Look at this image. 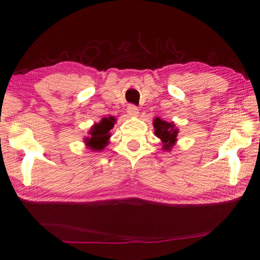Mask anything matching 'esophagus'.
<instances>
[{"label": "esophagus", "mask_w": 260, "mask_h": 260, "mask_svg": "<svg viewBox=\"0 0 260 260\" xmlns=\"http://www.w3.org/2000/svg\"><path fill=\"white\" fill-rule=\"evenodd\" d=\"M127 113H128L129 117H138L139 114V109L135 107V105L131 104L127 107Z\"/></svg>", "instance_id": "obj_1"}]
</instances>
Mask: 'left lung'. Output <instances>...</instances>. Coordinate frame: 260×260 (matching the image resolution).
<instances>
[{
    "label": "left lung",
    "mask_w": 260,
    "mask_h": 260,
    "mask_svg": "<svg viewBox=\"0 0 260 260\" xmlns=\"http://www.w3.org/2000/svg\"><path fill=\"white\" fill-rule=\"evenodd\" d=\"M153 127H155V134L157 138H159L162 143V149L169 151L177 142V136L179 131L175 128L173 122H167L161 120L159 117L153 119Z\"/></svg>",
    "instance_id": "8db88e82"
}]
</instances>
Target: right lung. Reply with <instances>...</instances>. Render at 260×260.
Listing matches in <instances>:
<instances>
[{"label": "right lung", "mask_w": 260, "mask_h": 260, "mask_svg": "<svg viewBox=\"0 0 260 260\" xmlns=\"http://www.w3.org/2000/svg\"><path fill=\"white\" fill-rule=\"evenodd\" d=\"M116 119L114 117L103 118L100 122H96L91 126L90 131L88 132L89 136L85 139L86 146L93 151H101L109 144V139L111 134L110 131L113 128Z\"/></svg>", "instance_id": "right-lung-1"}]
</instances>
